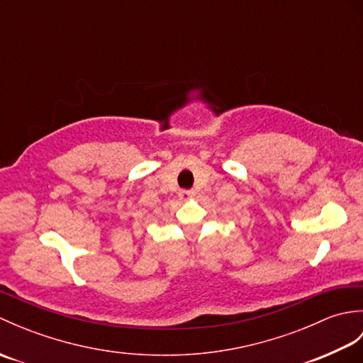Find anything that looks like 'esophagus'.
Returning a JSON list of instances; mask_svg holds the SVG:
<instances>
[{
  "label": "esophagus",
  "mask_w": 363,
  "mask_h": 363,
  "mask_svg": "<svg viewBox=\"0 0 363 363\" xmlns=\"http://www.w3.org/2000/svg\"><path fill=\"white\" fill-rule=\"evenodd\" d=\"M181 198H191L195 195V191L194 190H181Z\"/></svg>",
  "instance_id": "34e87169"
}]
</instances>
